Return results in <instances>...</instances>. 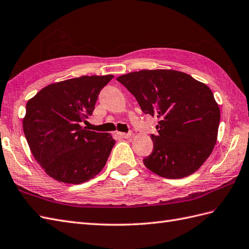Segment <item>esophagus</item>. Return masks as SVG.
<instances>
[{"instance_id": "obj_1", "label": "esophagus", "mask_w": 249, "mask_h": 249, "mask_svg": "<svg viewBox=\"0 0 249 249\" xmlns=\"http://www.w3.org/2000/svg\"><path fill=\"white\" fill-rule=\"evenodd\" d=\"M118 135L120 138H123V139H128L131 137L132 133L128 132V133H125V132H118Z\"/></svg>"}]
</instances>
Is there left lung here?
<instances>
[{"instance_id":"obj_1","label":"left lung","mask_w":249,"mask_h":249,"mask_svg":"<svg viewBox=\"0 0 249 249\" xmlns=\"http://www.w3.org/2000/svg\"><path fill=\"white\" fill-rule=\"evenodd\" d=\"M117 81L145 114L159 119L145 166L166 179H181L199 169L213 152L220 123V108L209 87L169 69H144Z\"/></svg>"}]
</instances>
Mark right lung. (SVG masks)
Here are the masks:
<instances>
[{"instance_id": "add662e5", "label": "right lung", "mask_w": 249, "mask_h": 249, "mask_svg": "<svg viewBox=\"0 0 249 249\" xmlns=\"http://www.w3.org/2000/svg\"><path fill=\"white\" fill-rule=\"evenodd\" d=\"M113 75H83L50 84L27 102L23 130L36 162L54 180L81 184L103 169L116 141L80 124Z\"/></svg>"}]
</instances>
